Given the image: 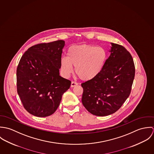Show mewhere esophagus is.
Returning <instances> with one entry per match:
<instances>
[{"instance_id": "esophagus-1", "label": "esophagus", "mask_w": 154, "mask_h": 154, "mask_svg": "<svg viewBox=\"0 0 154 154\" xmlns=\"http://www.w3.org/2000/svg\"><path fill=\"white\" fill-rule=\"evenodd\" d=\"M76 85H78V83L75 82V81H72L71 82V87H76Z\"/></svg>"}]
</instances>
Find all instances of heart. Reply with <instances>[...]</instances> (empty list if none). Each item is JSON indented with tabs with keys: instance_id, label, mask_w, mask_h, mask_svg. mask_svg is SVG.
Masks as SVG:
<instances>
[{
	"instance_id": "obj_1",
	"label": "heart",
	"mask_w": 154,
	"mask_h": 154,
	"mask_svg": "<svg viewBox=\"0 0 154 154\" xmlns=\"http://www.w3.org/2000/svg\"><path fill=\"white\" fill-rule=\"evenodd\" d=\"M67 57L61 59V68L65 75H69L75 66L77 76L84 81L91 80L102 71L107 60V52L101 47L88 44L71 46Z\"/></svg>"
}]
</instances>
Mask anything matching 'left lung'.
Returning <instances> with one entry per match:
<instances>
[{
    "instance_id": "8db88e82",
    "label": "left lung",
    "mask_w": 154,
    "mask_h": 154,
    "mask_svg": "<svg viewBox=\"0 0 154 154\" xmlns=\"http://www.w3.org/2000/svg\"><path fill=\"white\" fill-rule=\"evenodd\" d=\"M111 45V54L100 73L81 84L82 104L97 116L110 115L122 107L131 94L134 78L131 53L121 45Z\"/></svg>"
}]
</instances>
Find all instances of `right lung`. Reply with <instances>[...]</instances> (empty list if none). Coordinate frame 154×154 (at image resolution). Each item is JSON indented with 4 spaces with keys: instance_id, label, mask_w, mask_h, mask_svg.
<instances>
[{
    "instance_id": "1",
    "label": "right lung",
    "mask_w": 154,
    "mask_h": 154,
    "mask_svg": "<svg viewBox=\"0 0 154 154\" xmlns=\"http://www.w3.org/2000/svg\"><path fill=\"white\" fill-rule=\"evenodd\" d=\"M65 42L57 40L29 47L17 69V92L25 109L40 117L53 114L71 81L59 75Z\"/></svg>"
}]
</instances>
